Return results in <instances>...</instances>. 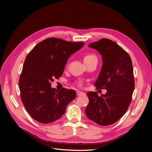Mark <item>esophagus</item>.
<instances>
[{
	"mask_svg": "<svg viewBox=\"0 0 152 152\" xmlns=\"http://www.w3.org/2000/svg\"><path fill=\"white\" fill-rule=\"evenodd\" d=\"M86 93H84V92H82V91H77V96H81V95H85Z\"/></svg>",
	"mask_w": 152,
	"mask_h": 152,
	"instance_id": "1",
	"label": "esophagus"
}]
</instances>
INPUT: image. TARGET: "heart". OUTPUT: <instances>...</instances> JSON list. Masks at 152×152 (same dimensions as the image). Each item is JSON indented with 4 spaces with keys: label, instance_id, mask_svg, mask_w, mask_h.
<instances>
[{
    "label": "heart",
    "instance_id": "heart-1",
    "mask_svg": "<svg viewBox=\"0 0 152 152\" xmlns=\"http://www.w3.org/2000/svg\"><path fill=\"white\" fill-rule=\"evenodd\" d=\"M93 58H96V56H94V54H87L84 58V61L89 60V59H93ZM78 85H79V86H81L82 85V82H80V81L79 82H78Z\"/></svg>",
    "mask_w": 152,
    "mask_h": 152
}]
</instances>
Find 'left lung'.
I'll return each mask as SVG.
<instances>
[{"label": "left lung", "instance_id": "1", "mask_svg": "<svg viewBox=\"0 0 152 152\" xmlns=\"http://www.w3.org/2000/svg\"><path fill=\"white\" fill-rule=\"evenodd\" d=\"M102 55L103 65L95 86L107 89L105 94L87 93L89 104L86 114L91 121L101 126L116 122L129 106L134 89L131 59L128 53L113 41L102 39L89 44Z\"/></svg>", "mask_w": 152, "mask_h": 152}]
</instances>
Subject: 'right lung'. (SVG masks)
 Here are the masks:
<instances>
[{
    "instance_id": "right-lung-1",
    "label": "right lung",
    "mask_w": 152,
    "mask_h": 152,
    "mask_svg": "<svg viewBox=\"0 0 152 152\" xmlns=\"http://www.w3.org/2000/svg\"><path fill=\"white\" fill-rule=\"evenodd\" d=\"M84 45L51 37L41 41L27 55L19 87L22 102L34 120L43 124L58 120L76 98L74 90H56L51 82L62 75L69 57Z\"/></svg>"
}]
</instances>
